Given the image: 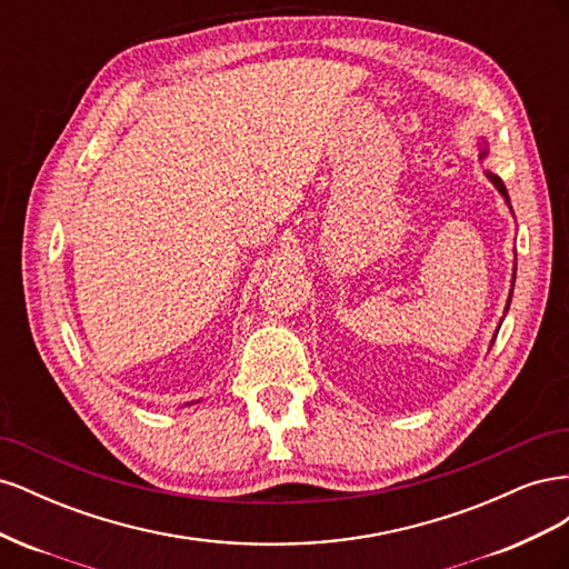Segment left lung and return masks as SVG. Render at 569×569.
Listing matches in <instances>:
<instances>
[{
  "label": "left lung",
  "mask_w": 569,
  "mask_h": 569,
  "mask_svg": "<svg viewBox=\"0 0 569 569\" xmlns=\"http://www.w3.org/2000/svg\"><path fill=\"white\" fill-rule=\"evenodd\" d=\"M477 149H479V161H485L487 157H489V142H487V137H479V142H477ZM485 176L489 178V182L498 189V194L503 197V201L508 203V209L512 211V206H510V197H508V189H506V184H503V180L498 178L496 173H491L489 168H485ZM515 261H518V258H515ZM515 270H518V263L512 266V287H515ZM510 299H512V291L508 295V301H506V311H503V318H506V313H508V308H510ZM503 318H501V322H503ZM501 322H498V327H496V332H493V339H496V335H498V330H501ZM493 339H491V343H493Z\"/></svg>",
  "instance_id": "obj_1"
}]
</instances>
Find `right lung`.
I'll return each mask as SVG.
<instances>
[{
  "label": "right lung",
  "instance_id": "add662e5",
  "mask_svg": "<svg viewBox=\"0 0 569 569\" xmlns=\"http://www.w3.org/2000/svg\"><path fill=\"white\" fill-rule=\"evenodd\" d=\"M201 401V399H199ZM199 401H192V403H199ZM192 403H184V406H192Z\"/></svg>",
  "mask_w": 569,
  "mask_h": 569
}]
</instances>
